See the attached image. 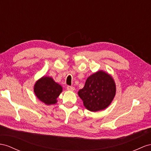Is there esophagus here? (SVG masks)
I'll return each mask as SVG.
<instances>
[{
  "label": "esophagus",
  "mask_w": 151,
  "mask_h": 151,
  "mask_svg": "<svg viewBox=\"0 0 151 151\" xmlns=\"http://www.w3.org/2000/svg\"><path fill=\"white\" fill-rule=\"evenodd\" d=\"M67 89L68 91H73L75 90V87H73V86H68L67 87Z\"/></svg>",
  "instance_id": "1"
}]
</instances>
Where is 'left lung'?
I'll list each match as a JSON object with an SVG mask.
<instances>
[{
    "label": "left lung",
    "instance_id": "1",
    "mask_svg": "<svg viewBox=\"0 0 151 151\" xmlns=\"http://www.w3.org/2000/svg\"><path fill=\"white\" fill-rule=\"evenodd\" d=\"M116 94L115 81L109 73L100 70L87 78L78 94L84 106L91 111H98L109 106Z\"/></svg>",
    "mask_w": 151,
    "mask_h": 151
}]
</instances>
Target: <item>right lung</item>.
Masks as SVG:
<instances>
[{
  "mask_svg": "<svg viewBox=\"0 0 151 151\" xmlns=\"http://www.w3.org/2000/svg\"><path fill=\"white\" fill-rule=\"evenodd\" d=\"M34 92L39 100L50 105L57 103V99L63 92V87L52 77L43 76L34 84Z\"/></svg>",
  "mask_w": 151,
  "mask_h": 151,
  "instance_id": "add662e5",
  "label": "right lung"
}]
</instances>
